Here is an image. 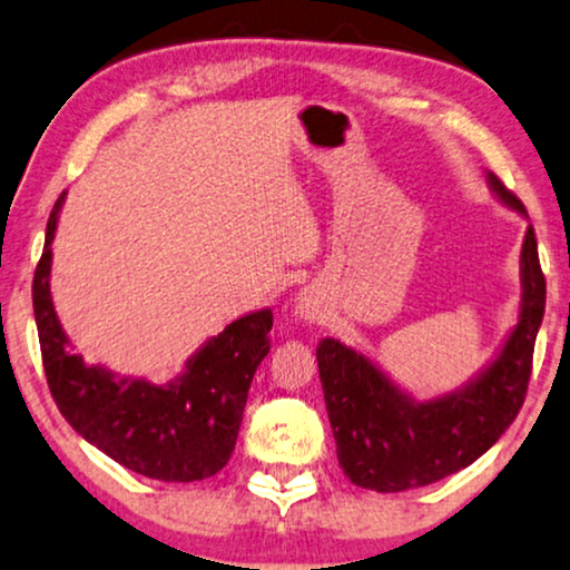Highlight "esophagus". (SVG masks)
Wrapping results in <instances>:
<instances>
[{
    "mask_svg": "<svg viewBox=\"0 0 570 570\" xmlns=\"http://www.w3.org/2000/svg\"><path fill=\"white\" fill-rule=\"evenodd\" d=\"M294 317L302 320V323H320V320L325 317L323 299H320L315 288H304V292H299V296H296Z\"/></svg>",
    "mask_w": 570,
    "mask_h": 570,
    "instance_id": "esophagus-1",
    "label": "esophagus"
}]
</instances>
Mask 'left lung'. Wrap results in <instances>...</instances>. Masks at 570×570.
<instances>
[{
	"label": "left lung",
	"instance_id": "left-lung-1",
	"mask_svg": "<svg viewBox=\"0 0 570 570\" xmlns=\"http://www.w3.org/2000/svg\"><path fill=\"white\" fill-rule=\"evenodd\" d=\"M485 178L499 202L527 216L522 202L493 173H485ZM519 276V320L499 354L462 387L434 400L407 395L372 358L346 343H317L327 419L351 483L376 493L436 483L475 462L514 423L544 315V276L532 224L524 235Z\"/></svg>",
	"mask_w": 570,
	"mask_h": 570
}]
</instances>
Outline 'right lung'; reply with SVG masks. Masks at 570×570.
<instances>
[{
	"instance_id": "obj_1",
	"label": "right lung",
	"mask_w": 570,
	"mask_h": 570,
	"mask_svg": "<svg viewBox=\"0 0 570 570\" xmlns=\"http://www.w3.org/2000/svg\"><path fill=\"white\" fill-rule=\"evenodd\" d=\"M63 196L48 216L33 278L38 341L56 405L79 436L144 478L194 483L216 475L235 449L255 368L271 351L274 312L237 317L212 335L167 384L85 364L51 299V243Z\"/></svg>"
}]
</instances>
